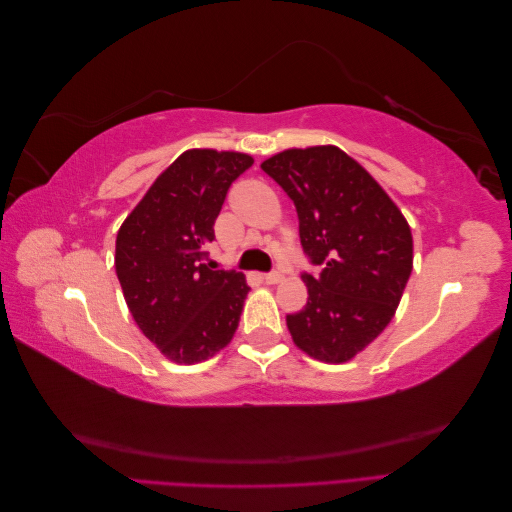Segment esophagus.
<instances>
[{
  "instance_id": "34e87169",
  "label": "esophagus",
  "mask_w": 512,
  "mask_h": 512,
  "mask_svg": "<svg viewBox=\"0 0 512 512\" xmlns=\"http://www.w3.org/2000/svg\"><path fill=\"white\" fill-rule=\"evenodd\" d=\"M282 280H284V275L280 271H271V273L262 275V282H265V284H280Z\"/></svg>"
}]
</instances>
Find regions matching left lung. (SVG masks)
I'll list each match as a JSON object with an SVG mask.
<instances>
[{
    "mask_svg": "<svg viewBox=\"0 0 512 512\" xmlns=\"http://www.w3.org/2000/svg\"><path fill=\"white\" fill-rule=\"evenodd\" d=\"M299 215L307 305L288 314L301 350L350 361L384 331L412 273V232L393 200L339 147L288 149L260 164Z\"/></svg>",
    "mask_w": 512,
    "mask_h": 512,
    "instance_id": "left-lung-1",
    "label": "left lung"
}]
</instances>
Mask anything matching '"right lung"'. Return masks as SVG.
Masks as SVG:
<instances>
[{
  "instance_id": "1",
  "label": "right lung",
  "mask_w": 512,
  "mask_h": 512,
  "mask_svg": "<svg viewBox=\"0 0 512 512\" xmlns=\"http://www.w3.org/2000/svg\"><path fill=\"white\" fill-rule=\"evenodd\" d=\"M245 153L190 149L151 185L117 232L115 269L138 329L175 363L220 352L237 331L243 273L205 262L213 224Z\"/></svg>"
}]
</instances>
